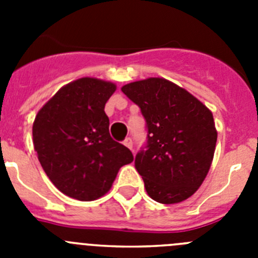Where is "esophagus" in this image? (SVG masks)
I'll return each instance as SVG.
<instances>
[{
  "instance_id": "esophagus-1",
  "label": "esophagus",
  "mask_w": 258,
  "mask_h": 258,
  "mask_svg": "<svg viewBox=\"0 0 258 258\" xmlns=\"http://www.w3.org/2000/svg\"><path fill=\"white\" fill-rule=\"evenodd\" d=\"M124 145L126 146L127 149H133V141H132V138H125L124 141Z\"/></svg>"
}]
</instances>
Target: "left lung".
Wrapping results in <instances>:
<instances>
[{"label": "left lung", "mask_w": 258, "mask_h": 258, "mask_svg": "<svg viewBox=\"0 0 258 258\" xmlns=\"http://www.w3.org/2000/svg\"><path fill=\"white\" fill-rule=\"evenodd\" d=\"M138 104L147 125V146L136 156L149 197L177 204L197 192L211 168L217 142L212 111L198 98L163 77L121 88Z\"/></svg>", "instance_id": "left-lung-1"}]
</instances>
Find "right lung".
<instances>
[{
  "instance_id": "right-lung-1",
  "label": "right lung",
  "mask_w": 258,
  "mask_h": 258,
  "mask_svg": "<svg viewBox=\"0 0 258 258\" xmlns=\"http://www.w3.org/2000/svg\"><path fill=\"white\" fill-rule=\"evenodd\" d=\"M109 81L81 77L60 88L36 115L32 136L38 161L60 192L81 202L112 187L131 150L109 136L104 106L115 93Z\"/></svg>"
}]
</instances>
